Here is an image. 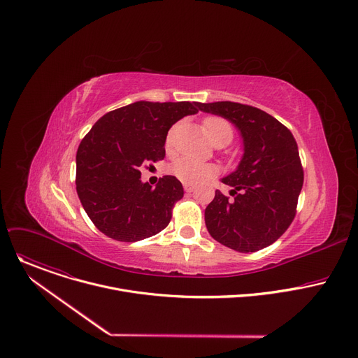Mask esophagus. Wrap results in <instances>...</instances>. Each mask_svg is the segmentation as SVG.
<instances>
[{"label":"esophagus","mask_w":358,"mask_h":358,"mask_svg":"<svg viewBox=\"0 0 358 358\" xmlns=\"http://www.w3.org/2000/svg\"><path fill=\"white\" fill-rule=\"evenodd\" d=\"M184 189H185V192H192L194 191V185L188 184V182H184Z\"/></svg>","instance_id":"34e87169"}]
</instances>
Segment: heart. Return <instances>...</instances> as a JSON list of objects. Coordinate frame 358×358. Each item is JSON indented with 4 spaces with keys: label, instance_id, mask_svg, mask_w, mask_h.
Instances as JSON below:
<instances>
[{
    "label": "heart",
    "instance_id": "1",
    "mask_svg": "<svg viewBox=\"0 0 358 358\" xmlns=\"http://www.w3.org/2000/svg\"><path fill=\"white\" fill-rule=\"evenodd\" d=\"M203 127H206L207 136L208 138L215 143L220 138H232V129L229 126V123L221 117H208L203 122ZM176 131L177 129L174 127L173 130H170L169 136H167V147L171 148L173 143H174V137H176ZM169 171L177 177L178 180L188 182V184H196L201 182L203 180H208L215 174V169L211 164H206V163H199L187 157L178 159L177 162H174Z\"/></svg>",
    "mask_w": 358,
    "mask_h": 358
}]
</instances>
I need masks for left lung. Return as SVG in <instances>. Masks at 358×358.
Wrapping results in <instances>:
<instances>
[{"label":"left lung","instance_id":"1","mask_svg":"<svg viewBox=\"0 0 358 358\" xmlns=\"http://www.w3.org/2000/svg\"><path fill=\"white\" fill-rule=\"evenodd\" d=\"M203 113L227 119L241 134L243 155L221 181L232 187V199L215 191L206 208V225L220 243L255 252L273 243L292 224L303 187L296 140L266 112L234 101L198 103Z\"/></svg>","mask_w":358,"mask_h":358}]
</instances>
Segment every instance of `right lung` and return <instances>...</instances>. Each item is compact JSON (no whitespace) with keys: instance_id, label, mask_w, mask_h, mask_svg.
Returning <instances> with one entry per match:
<instances>
[{"instance_id":"obj_1","label":"right lung","mask_w":358,"mask_h":358,"mask_svg":"<svg viewBox=\"0 0 358 358\" xmlns=\"http://www.w3.org/2000/svg\"><path fill=\"white\" fill-rule=\"evenodd\" d=\"M196 101H134L100 117L76 152V191L96 228L122 242H137L163 231L182 184L164 176L151 188L140 167L166 156L169 130L196 115Z\"/></svg>"}]
</instances>
